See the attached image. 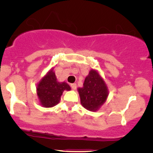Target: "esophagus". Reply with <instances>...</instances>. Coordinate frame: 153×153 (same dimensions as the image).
I'll use <instances>...</instances> for the list:
<instances>
[{
	"label": "esophagus",
	"instance_id": "esophagus-1",
	"mask_svg": "<svg viewBox=\"0 0 153 153\" xmlns=\"http://www.w3.org/2000/svg\"><path fill=\"white\" fill-rule=\"evenodd\" d=\"M71 87H72V89H74V90H75V89H76V88H77V84H71Z\"/></svg>",
	"mask_w": 153,
	"mask_h": 153
}]
</instances>
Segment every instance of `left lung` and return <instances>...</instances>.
Here are the masks:
<instances>
[{
    "instance_id": "8db88e82",
    "label": "left lung",
    "mask_w": 153,
    "mask_h": 153,
    "mask_svg": "<svg viewBox=\"0 0 153 153\" xmlns=\"http://www.w3.org/2000/svg\"><path fill=\"white\" fill-rule=\"evenodd\" d=\"M83 86L78 89L81 105L87 110L92 112L98 110L105 103L109 95L105 81L98 71L91 69Z\"/></svg>"
}]
</instances>
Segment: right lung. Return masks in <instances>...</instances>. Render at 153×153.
Wrapping results in <instances>:
<instances>
[{
  "instance_id": "add662e5",
  "label": "right lung",
  "mask_w": 153,
  "mask_h": 153,
  "mask_svg": "<svg viewBox=\"0 0 153 153\" xmlns=\"http://www.w3.org/2000/svg\"><path fill=\"white\" fill-rule=\"evenodd\" d=\"M36 89L40 104L48 108L57 105L60 102L63 92L70 90L71 87L66 82L58 81L52 68L41 78Z\"/></svg>"
}]
</instances>
